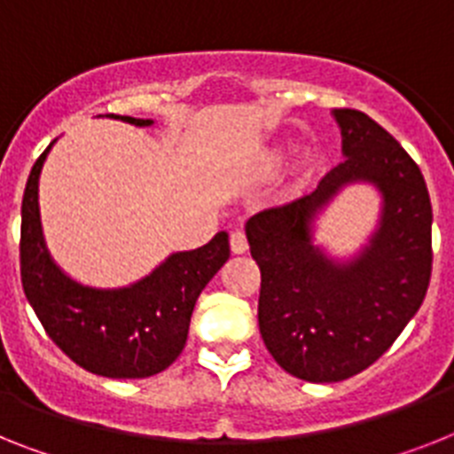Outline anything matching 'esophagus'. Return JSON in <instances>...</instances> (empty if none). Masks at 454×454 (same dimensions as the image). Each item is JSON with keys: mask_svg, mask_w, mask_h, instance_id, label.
I'll return each instance as SVG.
<instances>
[{"mask_svg": "<svg viewBox=\"0 0 454 454\" xmlns=\"http://www.w3.org/2000/svg\"><path fill=\"white\" fill-rule=\"evenodd\" d=\"M247 249H249L247 235L242 233V231H235V233H231V251H233V254H245Z\"/></svg>", "mask_w": 454, "mask_h": 454, "instance_id": "esophagus-1", "label": "esophagus"}]
</instances>
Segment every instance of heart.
Returning <instances> with one entry per match:
<instances>
[{
  "instance_id": "obj_1",
  "label": "heart",
  "mask_w": 454,
  "mask_h": 454,
  "mask_svg": "<svg viewBox=\"0 0 454 454\" xmlns=\"http://www.w3.org/2000/svg\"><path fill=\"white\" fill-rule=\"evenodd\" d=\"M277 166H279V156H270L268 161H265V168L268 170H274Z\"/></svg>"
}]
</instances>
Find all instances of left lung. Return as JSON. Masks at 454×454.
Instances as JSON below:
<instances>
[{
    "mask_svg": "<svg viewBox=\"0 0 454 454\" xmlns=\"http://www.w3.org/2000/svg\"><path fill=\"white\" fill-rule=\"evenodd\" d=\"M344 161L314 192L247 221L261 268L258 327L288 374L334 383L374 364L420 309L432 277V203L418 163L360 110L337 108ZM384 196L380 231L353 262L339 263L310 239L315 215L346 184Z\"/></svg>",
    "mask_w": 454,
    "mask_h": 454,
    "instance_id": "1",
    "label": "left lung"
}]
</instances>
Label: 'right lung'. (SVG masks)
<instances>
[{"label": "right lung", "mask_w": 454, "mask_h": 454, "mask_svg": "<svg viewBox=\"0 0 454 454\" xmlns=\"http://www.w3.org/2000/svg\"><path fill=\"white\" fill-rule=\"evenodd\" d=\"M120 120L136 127L152 124L136 117ZM52 143L34 163L22 196V291L48 337L82 369L108 379L159 374L182 353L198 295L231 256L228 235L221 231L205 247L177 251L127 288L104 291L68 279L41 233L39 175Z\"/></svg>", "instance_id": "right-lung-1"}]
</instances>
